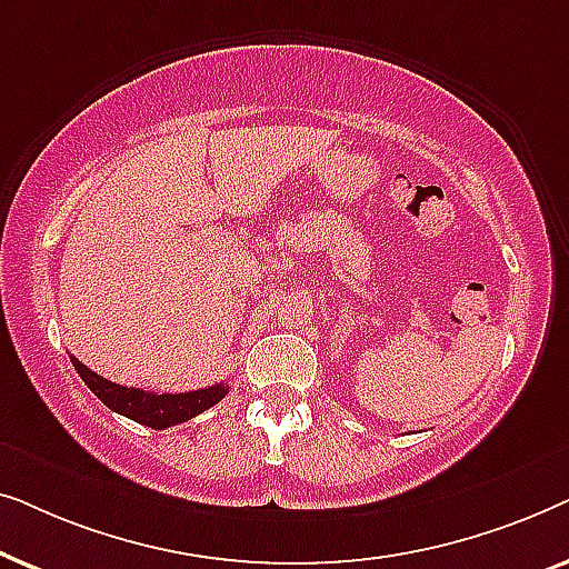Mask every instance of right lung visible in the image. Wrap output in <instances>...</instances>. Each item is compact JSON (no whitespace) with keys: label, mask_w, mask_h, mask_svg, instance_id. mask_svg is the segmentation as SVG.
Masks as SVG:
<instances>
[{"label":"right lung","mask_w":569,"mask_h":569,"mask_svg":"<svg viewBox=\"0 0 569 569\" xmlns=\"http://www.w3.org/2000/svg\"><path fill=\"white\" fill-rule=\"evenodd\" d=\"M69 360H72L74 370L80 372L84 386H88L108 409L119 411V415L134 419L139 425L152 427V430H166V427L181 425L186 419L201 415V411L214 407L217 401H222L230 388L224 383H217L189 393H147L139 391V388L116 386L111 380L100 378L98 372L84 368L74 355H69Z\"/></svg>","instance_id":"add662e5"}]
</instances>
